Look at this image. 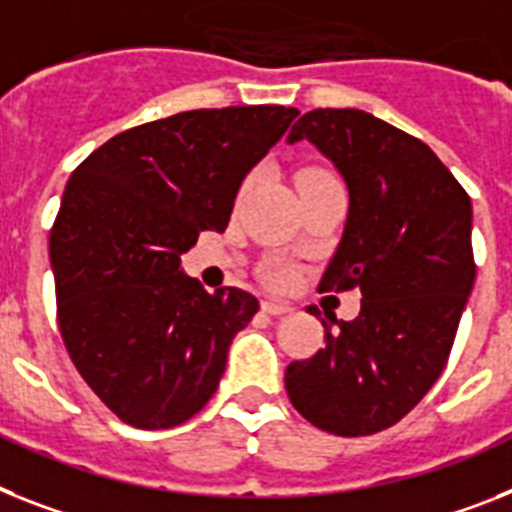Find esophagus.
I'll list each match as a JSON object with an SVG mask.
<instances>
[{"label": "esophagus", "mask_w": 512, "mask_h": 512, "mask_svg": "<svg viewBox=\"0 0 512 512\" xmlns=\"http://www.w3.org/2000/svg\"><path fill=\"white\" fill-rule=\"evenodd\" d=\"M261 311L269 316H282V314H290V306L280 301H261Z\"/></svg>", "instance_id": "1"}]
</instances>
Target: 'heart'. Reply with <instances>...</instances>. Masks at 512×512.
I'll use <instances>...</instances> for the list:
<instances>
[{"label": "heart", "instance_id": "obj_1", "mask_svg": "<svg viewBox=\"0 0 512 512\" xmlns=\"http://www.w3.org/2000/svg\"><path fill=\"white\" fill-rule=\"evenodd\" d=\"M311 172H319V170H311ZM269 277H272V282H287L290 272H287L285 266H274L272 272H269Z\"/></svg>", "mask_w": 512, "mask_h": 512}]
</instances>
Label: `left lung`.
Returning <instances> with one entry per match:
<instances>
[{
  "mask_svg": "<svg viewBox=\"0 0 512 512\" xmlns=\"http://www.w3.org/2000/svg\"><path fill=\"white\" fill-rule=\"evenodd\" d=\"M303 138L335 164L350 196L319 290L358 287L361 311L353 322L327 316V345L287 366L285 390L324 432L366 437L398 424L445 369L476 277L474 211L426 143L374 114L314 109L287 143Z\"/></svg>",
  "mask_w": 512,
  "mask_h": 512,
  "instance_id": "8db88e82",
  "label": "left lung"
}]
</instances>
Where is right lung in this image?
<instances>
[{
    "mask_svg": "<svg viewBox=\"0 0 512 512\" xmlns=\"http://www.w3.org/2000/svg\"><path fill=\"white\" fill-rule=\"evenodd\" d=\"M295 117L272 104L172 114L109 138L67 180L49 235L59 332L125 424L170 429L217 392L259 301L206 293L180 256L198 232H225L240 183Z\"/></svg>",
    "mask_w": 512,
    "mask_h": 512,
    "instance_id": "1",
    "label": "right lung"
}]
</instances>
